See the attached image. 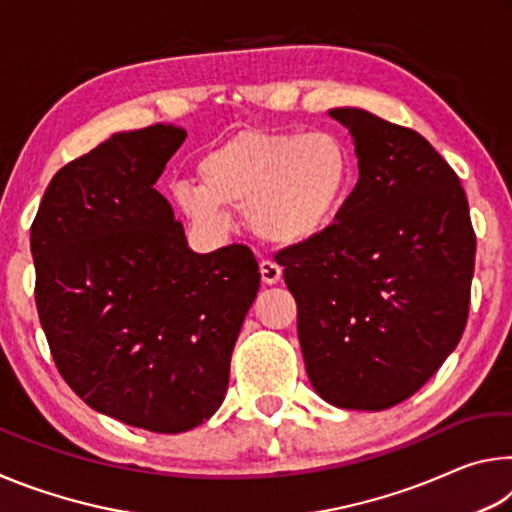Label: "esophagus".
Returning <instances> with one entry per match:
<instances>
[{
  "mask_svg": "<svg viewBox=\"0 0 512 512\" xmlns=\"http://www.w3.org/2000/svg\"><path fill=\"white\" fill-rule=\"evenodd\" d=\"M259 273H262L264 284H277L282 280V268L271 262V259H262V262H259Z\"/></svg>",
  "mask_w": 512,
  "mask_h": 512,
  "instance_id": "1",
  "label": "esophagus"
}]
</instances>
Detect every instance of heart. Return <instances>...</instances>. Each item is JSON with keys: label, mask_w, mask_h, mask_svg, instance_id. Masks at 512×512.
<instances>
[{"label": "heart", "mask_w": 512, "mask_h": 512, "mask_svg": "<svg viewBox=\"0 0 512 512\" xmlns=\"http://www.w3.org/2000/svg\"><path fill=\"white\" fill-rule=\"evenodd\" d=\"M201 183L178 180L171 196L198 228L228 230V207L273 246H302L336 221L357 169L334 131H244L205 155Z\"/></svg>", "instance_id": "heart-1"}]
</instances>
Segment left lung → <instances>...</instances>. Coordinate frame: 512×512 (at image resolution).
<instances>
[{
    "label": "left lung",
    "mask_w": 512,
    "mask_h": 512,
    "mask_svg": "<svg viewBox=\"0 0 512 512\" xmlns=\"http://www.w3.org/2000/svg\"><path fill=\"white\" fill-rule=\"evenodd\" d=\"M359 183L336 223L280 253L314 391L384 411L427 384L461 341L476 239L454 169L411 128L334 108Z\"/></svg>",
    "instance_id": "obj_1"
}]
</instances>
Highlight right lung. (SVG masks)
Returning <instances> with one entry per match:
<instances>
[{"instance_id":"add662e5","label":"right lung","mask_w":512,"mask_h":512,"mask_svg":"<svg viewBox=\"0 0 512 512\" xmlns=\"http://www.w3.org/2000/svg\"><path fill=\"white\" fill-rule=\"evenodd\" d=\"M185 137L171 124L110 135L51 178L31 225L58 372L94 411L155 433L219 411L259 289L250 248L194 253L155 189Z\"/></svg>"}]
</instances>
